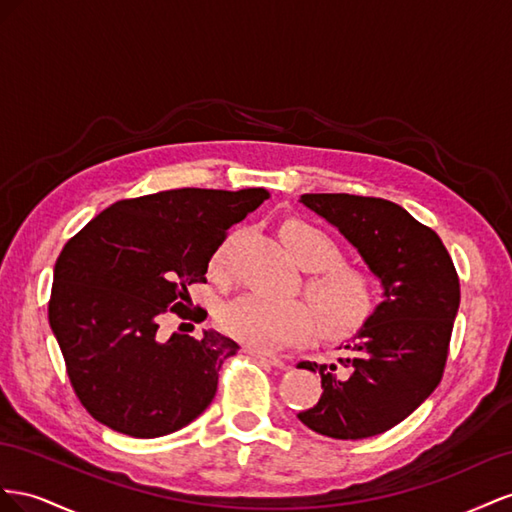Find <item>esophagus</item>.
<instances>
[{"label": "esophagus", "instance_id": "esophagus-1", "mask_svg": "<svg viewBox=\"0 0 512 512\" xmlns=\"http://www.w3.org/2000/svg\"><path fill=\"white\" fill-rule=\"evenodd\" d=\"M246 352L251 354V356H257L261 360H266L268 364H272V367H276V369H285V362L279 356H274L270 352H261V349H253V347H246Z\"/></svg>", "mask_w": 512, "mask_h": 512}]
</instances>
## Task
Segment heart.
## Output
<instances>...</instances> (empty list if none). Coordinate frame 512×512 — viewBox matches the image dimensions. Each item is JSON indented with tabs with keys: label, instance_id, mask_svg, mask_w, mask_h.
I'll return each instance as SVG.
<instances>
[{
	"label": "heart",
	"instance_id": "obj_1",
	"mask_svg": "<svg viewBox=\"0 0 512 512\" xmlns=\"http://www.w3.org/2000/svg\"><path fill=\"white\" fill-rule=\"evenodd\" d=\"M281 240L298 266L315 270L306 281V296L318 313L321 328L330 334L352 330L371 309V276L364 270L339 264L341 251L337 242L311 223L298 218L285 221ZM225 255V246L214 253L210 264L214 274L225 270ZM314 314L302 300L276 302L259 294H246L225 304L218 319L229 337L266 352L309 341L317 326Z\"/></svg>",
	"mask_w": 512,
	"mask_h": 512
}]
</instances>
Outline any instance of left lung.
Segmentation results:
<instances>
[{
  "instance_id": "8db88e82",
  "label": "left lung",
  "mask_w": 512,
  "mask_h": 512,
  "mask_svg": "<svg viewBox=\"0 0 512 512\" xmlns=\"http://www.w3.org/2000/svg\"><path fill=\"white\" fill-rule=\"evenodd\" d=\"M313 210L352 244L382 300L337 364L298 362L321 375L319 401L302 425L334 440H364L399 425L437 388L459 311V279L440 236L386 199L306 193Z\"/></svg>"
}]
</instances>
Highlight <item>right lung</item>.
<instances>
[{
  "label": "right lung",
  "instance_id": "obj_1",
  "mask_svg": "<svg viewBox=\"0 0 512 512\" xmlns=\"http://www.w3.org/2000/svg\"><path fill=\"white\" fill-rule=\"evenodd\" d=\"M270 197L266 188H175L115 201L68 240L53 270L49 324L79 401L130 437L186 427L212 403L218 371L240 345L216 330L160 339L167 309L186 311L227 229Z\"/></svg>",
  "mask_w": 512,
  "mask_h": 512
}]
</instances>
